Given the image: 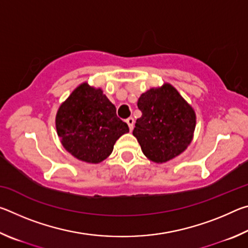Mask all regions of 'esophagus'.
<instances>
[{
  "label": "esophagus",
  "mask_w": 248,
  "mask_h": 248,
  "mask_svg": "<svg viewBox=\"0 0 248 248\" xmlns=\"http://www.w3.org/2000/svg\"><path fill=\"white\" fill-rule=\"evenodd\" d=\"M125 123H127L128 127H129V129H130V131H131V130L133 129V125H134V120H133V118H128L127 120H125Z\"/></svg>",
  "instance_id": "34e87169"
}]
</instances>
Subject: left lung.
<instances>
[{"label": "left lung", "instance_id": "left-lung-1", "mask_svg": "<svg viewBox=\"0 0 248 248\" xmlns=\"http://www.w3.org/2000/svg\"><path fill=\"white\" fill-rule=\"evenodd\" d=\"M138 108L142 116L132 133L150 161L165 163L190 144L196 128L195 110L170 84L146 91L138 99Z\"/></svg>", "mask_w": 248, "mask_h": 248}]
</instances>
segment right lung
Instances as JSON below:
<instances>
[{
	"mask_svg": "<svg viewBox=\"0 0 248 248\" xmlns=\"http://www.w3.org/2000/svg\"><path fill=\"white\" fill-rule=\"evenodd\" d=\"M56 128L63 148L79 161L97 164L111 154L116 141L129 132L102 89L83 83L59 107Z\"/></svg>",
	"mask_w": 248,
	"mask_h": 248,
	"instance_id": "right-lung-1",
	"label": "right lung"
}]
</instances>
